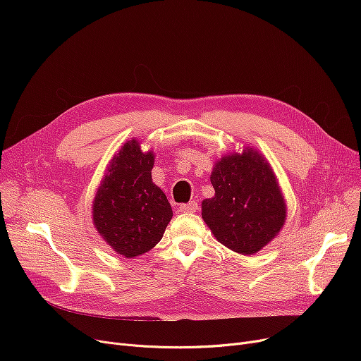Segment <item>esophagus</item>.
Wrapping results in <instances>:
<instances>
[{
    "label": "esophagus",
    "mask_w": 361,
    "mask_h": 361,
    "mask_svg": "<svg viewBox=\"0 0 361 361\" xmlns=\"http://www.w3.org/2000/svg\"><path fill=\"white\" fill-rule=\"evenodd\" d=\"M197 209H199V204H197V202H195V200L180 204V211H181V212H196Z\"/></svg>",
    "instance_id": "34e87169"
}]
</instances>
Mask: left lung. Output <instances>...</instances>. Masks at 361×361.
I'll use <instances>...</instances> for the list:
<instances>
[{"label": "left lung", "instance_id": "8db88e82", "mask_svg": "<svg viewBox=\"0 0 361 361\" xmlns=\"http://www.w3.org/2000/svg\"><path fill=\"white\" fill-rule=\"evenodd\" d=\"M212 199L202 202V216L219 243L240 255L264 247L286 222L274 171L257 152L224 157L211 176Z\"/></svg>", "mask_w": 361, "mask_h": 361}]
</instances>
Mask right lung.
<instances>
[{
	"mask_svg": "<svg viewBox=\"0 0 361 361\" xmlns=\"http://www.w3.org/2000/svg\"><path fill=\"white\" fill-rule=\"evenodd\" d=\"M154 154H143L136 140L112 159L93 200V224L118 255L136 257L161 241L173 209L152 183Z\"/></svg>",
	"mask_w": 361,
	"mask_h": 361,
	"instance_id": "add662e5",
	"label": "right lung"
}]
</instances>
